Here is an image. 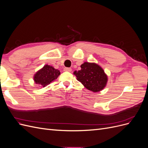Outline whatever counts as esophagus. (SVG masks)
I'll list each match as a JSON object with an SVG mask.
<instances>
[{"mask_svg":"<svg viewBox=\"0 0 148 148\" xmlns=\"http://www.w3.org/2000/svg\"><path fill=\"white\" fill-rule=\"evenodd\" d=\"M64 70L65 71H69V72H70L71 71V69L70 68H66V67H65V68H64Z\"/></svg>","mask_w":148,"mask_h":148,"instance_id":"1","label":"esophagus"}]
</instances>
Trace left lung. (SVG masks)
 <instances>
[{
	"mask_svg": "<svg viewBox=\"0 0 148 148\" xmlns=\"http://www.w3.org/2000/svg\"><path fill=\"white\" fill-rule=\"evenodd\" d=\"M82 69L74 71L78 81L84 87L93 92H99L104 89L107 82V77L100 66L95 63L84 62Z\"/></svg>",
	"mask_w": 148,
	"mask_h": 148,
	"instance_id": "8db88e82",
	"label": "left lung"
}]
</instances>
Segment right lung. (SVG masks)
Returning <instances> with one entry per match:
<instances>
[{"instance_id": "add662e5", "label": "right lung", "mask_w": 148, "mask_h": 148, "mask_svg": "<svg viewBox=\"0 0 148 148\" xmlns=\"http://www.w3.org/2000/svg\"><path fill=\"white\" fill-rule=\"evenodd\" d=\"M60 74L59 70L53 68L52 66L46 65L34 75V80L36 83L44 87L57 79Z\"/></svg>"}]
</instances>
